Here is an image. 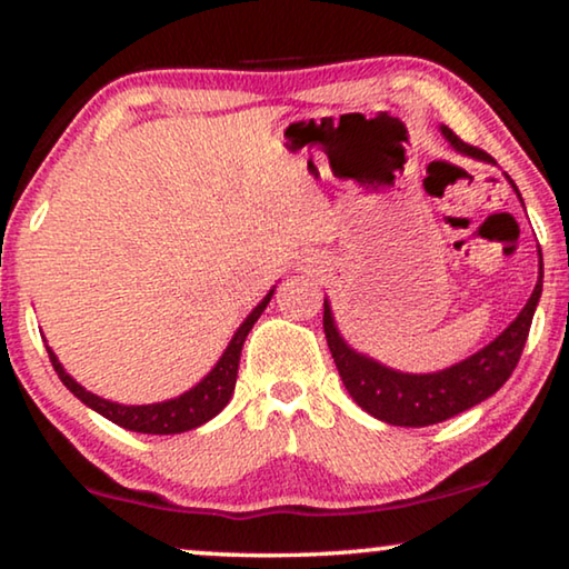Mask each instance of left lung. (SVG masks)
I'll use <instances>...</instances> for the list:
<instances>
[{"mask_svg":"<svg viewBox=\"0 0 569 569\" xmlns=\"http://www.w3.org/2000/svg\"><path fill=\"white\" fill-rule=\"evenodd\" d=\"M442 137L456 152L469 154L473 160L495 162L487 152L477 150V147L466 144L458 139L448 127H440ZM510 181V176H505ZM512 191L518 193V186L510 181ZM520 199V193H518ZM523 204V199H520ZM543 287V261L539 251V279L531 298L523 306V310L510 321L500 337H495L487 347L473 352L466 360L450 365L446 370L438 372H401L388 368V365L372 360V357L357 352L355 347L347 345L341 337L337 321H333L331 302L323 300V331L326 341H329L331 357L337 362V370L341 380H345L347 391L360 407L372 415L380 422L396 425V427H427L438 425L442 419H450L461 411L477 407L489 396L502 388L505 380L512 376L516 365L523 352L528 331H531V321L539 306Z\"/></svg>","mask_w":569,"mask_h":569,"instance_id":"left-lung-1","label":"left lung"}]
</instances>
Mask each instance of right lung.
Returning <instances> with one entry per match:
<instances>
[{
  "mask_svg": "<svg viewBox=\"0 0 569 569\" xmlns=\"http://www.w3.org/2000/svg\"><path fill=\"white\" fill-rule=\"evenodd\" d=\"M271 295H274V287L267 292L259 306H256L251 313L246 316V321L238 326V331L232 333L230 345L224 347V352L212 370L207 372L204 378L199 380L197 386L189 388V391L176 396V399L158 401V403H119L111 399H103V396L88 391V388L77 383V380L64 370V365L59 362V357L53 355L51 347H46V352L51 357L53 370L59 372L61 383H64L69 391H72L77 399H80L84 407L98 411L100 417L111 419L113 425L123 427V430L131 432H144V435H178L189 432L193 427H201L209 419L220 415V411L228 407L232 399V391H236L238 380V362H240V349H243V341L248 331L253 329V323L259 321L263 308L269 306Z\"/></svg>",
  "mask_w": 569,
  "mask_h": 569,
  "instance_id": "1",
  "label": "right lung"
}]
</instances>
